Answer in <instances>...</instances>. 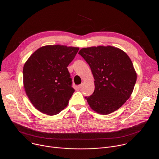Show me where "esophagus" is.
Wrapping results in <instances>:
<instances>
[{
    "label": "esophagus",
    "mask_w": 159,
    "mask_h": 159,
    "mask_svg": "<svg viewBox=\"0 0 159 159\" xmlns=\"http://www.w3.org/2000/svg\"><path fill=\"white\" fill-rule=\"evenodd\" d=\"M83 85H84V84H83V83H82V84H80V85H78V88H79V89H81V88H82V86H83Z\"/></svg>",
    "instance_id": "esophagus-1"
}]
</instances>
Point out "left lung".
Listing matches in <instances>:
<instances>
[{
    "mask_svg": "<svg viewBox=\"0 0 159 159\" xmlns=\"http://www.w3.org/2000/svg\"><path fill=\"white\" fill-rule=\"evenodd\" d=\"M79 54L89 65L95 79L93 93L85 97L90 108L102 115L119 109L130 97L137 80L129 57L109 45L82 48Z\"/></svg>",
    "mask_w": 159,
    "mask_h": 159,
    "instance_id": "1",
    "label": "left lung"
}]
</instances>
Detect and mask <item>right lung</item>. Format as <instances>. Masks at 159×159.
<instances>
[{
    "mask_svg": "<svg viewBox=\"0 0 159 159\" xmlns=\"http://www.w3.org/2000/svg\"><path fill=\"white\" fill-rule=\"evenodd\" d=\"M79 49L45 45L35 51L25 63L23 82L26 94L42 113L56 115L67 106L75 91L67 67Z\"/></svg>",
    "mask_w": 159,
    "mask_h": 159,
    "instance_id": "right-lung-1",
    "label": "right lung"
}]
</instances>
